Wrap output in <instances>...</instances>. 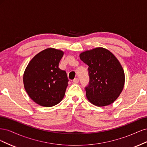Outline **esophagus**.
<instances>
[{
    "instance_id": "34e87169",
    "label": "esophagus",
    "mask_w": 147,
    "mask_h": 147,
    "mask_svg": "<svg viewBox=\"0 0 147 147\" xmlns=\"http://www.w3.org/2000/svg\"><path fill=\"white\" fill-rule=\"evenodd\" d=\"M78 82H79V79H78V78H75L74 80H73V83H75V84L78 83Z\"/></svg>"
}]
</instances>
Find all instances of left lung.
I'll use <instances>...</instances> for the list:
<instances>
[{"label":"left lung","instance_id":"1","mask_svg":"<svg viewBox=\"0 0 147 147\" xmlns=\"http://www.w3.org/2000/svg\"><path fill=\"white\" fill-rule=\"evenodd\" d=\"M80 58L88 65L90 83L85 88L88 100L97 107L112 104L121 93L125 82L119 61L112 52L102 47L83 51Z\"/></svg>","mask_w":147,"mask_h":147}]
</instances>
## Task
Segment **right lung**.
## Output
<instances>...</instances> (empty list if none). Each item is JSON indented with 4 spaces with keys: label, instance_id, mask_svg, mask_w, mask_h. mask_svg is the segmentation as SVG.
<instances>
[{
    "label": "right lung",
    "instance_id": "right-lung-1",
    "mask_svg": "<svg viewBox=\"0 0 147 147\" xmlns=\"http://www.w3.org/2000/svg\"><path fill=\"white\" fill-rule=\"evenodd\" d=\"M64 52L49 48L35 55L26 67L23 75L24 89L35 103L53 107L63 100L68 86L65 71L59 63Z\"/></svg>",
    "mask_w": 147,
    "mask_h": 147
}]
</instances>
